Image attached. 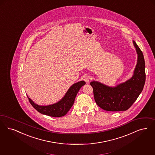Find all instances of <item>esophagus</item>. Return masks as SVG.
Masks as SVG:
<instances>
[{"instance_id": "esophagus-1", "label": "esophagus", "mask_w": 155, "mask_h": 155, "mask_svg": "<svg viewBox=\"0 0 155 155\" xmlns=\"http://www.w3.org/2000/svg\"><path fill=\"white\" fill-rule=\"evenodd\" d=\"M83 78H84V80L87 83H89V80H90V78L88 75H85L84 77H83Z\"/></svg>"}]
</instances>
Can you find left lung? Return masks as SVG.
I'll return each mask as SVG.
<instances>
[{
    "mask_svg": "<svg viewBox=\"0 0 155 155\" xmlns=\"http://www.w3.org/2000/svg\"><path fill=\"white\" fill-rule=\"evenodd\" d=\"M133 43L136 50L137 61L130 78L115 87H110L97 81L90 83L96 104L104 110L126 111L143 91L145 82V63L142 51L134 40Z\"/></svg>",
    "mask_w": 155,
    "mask_h": 155,
    "instance_id": "obj_1",
    "label": "left lung"
}]
</instances>
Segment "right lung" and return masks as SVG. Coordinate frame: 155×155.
<instances>
[{
	"mask_svg": "<svg viewBox=\"0 0 155 155\" xmlns=\"http://www.w3.org/2000/svg\"><path fill=\"white\" fill-rule=\"evenodd\" d=\"M85 84L84 81H80L73 84L61 99L50 105H38L29 96L28 97L31 105L40 113L52 117H61L65 115L70 110L74 103L75 97L78 91Z\"/></svg>",
	"mask_w": 155,
	"mask_h": 155,
	"instance_id": "obj_1",
	"label": "right lung"
}]
</instances>
